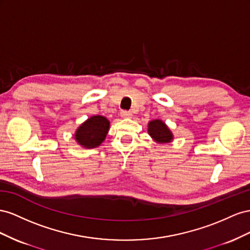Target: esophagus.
I'll use <instances>...</instances> for the list:
<instances>
[{
	"mask_svg": "<svg viewBox=\"0 0 250 250\" xmlns=\"http://www.w3.org/2000/svg\"><path fill=\"white\" fill-rule=\"evenodd\" d=\"M120 116L123 118H131L132 117V113L129 111H121L120 112Z\"/></svg>",
	"mask_w": 250,
	"mask_h": 250,
	"instance_id": "obj_1",
	"label": "esophagus"
}]
</instances>
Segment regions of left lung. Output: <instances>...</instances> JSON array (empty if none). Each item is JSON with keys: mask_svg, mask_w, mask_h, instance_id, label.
Segmentation results:
<instances>
[{"mask_svg": "<svg viewBox=\"0 0 250 250\" xmlns=\"http://www.w3.org/2000/svg\"><path fill=\"white\" fill-rule=\"evenodd\" d=\"M147 133L159 145H167L174 140L173 132L161 119H154L147 124Z\"/></svg>", "mask_w": 250, "mask_h": 250, "instance_id": "obj_1", "label": "left lung"}]
</instances>
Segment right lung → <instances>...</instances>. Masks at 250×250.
<instances>
[{
	"label": "right lung",
	"instance_id": "obj_1",
	"mask_svg": "<svg viewBox=\"0 0 250 250\" xmlns=\"http://www.w3.org/2000/svg\"><path fill=\"white\" fill-rule=\"evenodd\" d=\"M110 129V121L102 115H93L77 127L74 139L83 148H95L101 146Z\"/></svg>",
	"mask_w": 250,
	"mask_h": 250
}]
</instances>
